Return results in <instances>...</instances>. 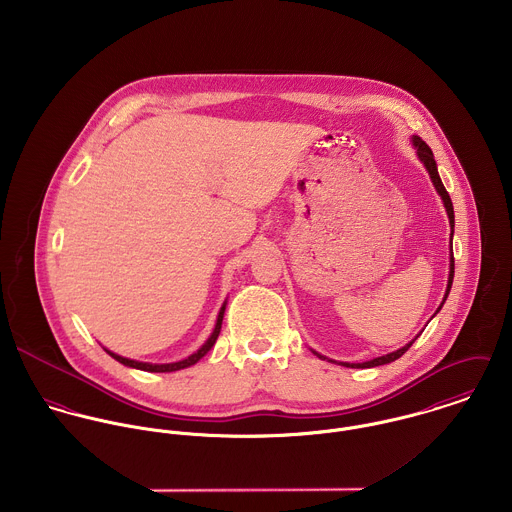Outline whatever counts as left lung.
I'll use <instances>...</instances> for the list:
<instances>
[{"label":"left lung","instance_id":"left-lung-1","mask_svg":"<svg viewBox=\"0 0 512 512\" xmlns=\"http://www.w3.org/2000/svg\"><path fill=\"white\" fill-rule=\"evenodd\" d=\"M410 144H412V147L416 149L418 159L424 163V167H426V171H428V175H430V179H432V183H434V187H436V191H438V195L441 197V203H443L445 213H447V219H449V230H451V232H449V276H447V288H445V293H443V299H441V303H439V307L436 309V313H439V309L443 307V303H445V299H447V295H449V290H451V284H453V270H455V262H453V228H455L453 203H451L449 193L445 191V187H443V183H441V179H439L438 163H436V159H434L432 149L428 147V144H426L422 138H418V136H412V138H410ZM436 313H434L432 317H436ZM418 337H420V333H418L410 343H406L404 347H400L398 351H392V353H388V355H382V357L370 359V361H365V363H343V361H333V359H327V357L319 355V353H317V351H313V349H311V353H313V355H317L321 361H329V363L347 366V368H372V366L388 365V363H392V361L400 359V357H402V355L412 347V343H414Z\"/></svg>","mask_w":512,"mask_h":512}]
</instances>
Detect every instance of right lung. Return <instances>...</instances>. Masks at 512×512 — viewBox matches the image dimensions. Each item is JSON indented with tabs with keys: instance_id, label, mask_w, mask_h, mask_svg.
<instances>
[{
	"instance_id": "obj_1",
	"label": "right lung",
	"mask_w": 512,
	"mask_h": 512,
	"mask_svg": "<svg viewBox=\"0 0 512 512\" xmlns=\"http://www.w3.org/2000/svg\"><path fill=\"white\" fill-rule=\"evenodd\" d=\"M224 309H226V299H224V303L220 305L219 315H217V323H215V329H213V333L209 335V339L193 353V355H189L187 359H181V361H175V363H144V361H134V359H126V357H122V355H118V353H112V351H108L106 347H104V351L112 357V359H116L118 363H122L124 366H130V368H138V370H146V372H175V370H181V368H189V366L195 365V363H199L211 349H213V345L217 343V339H219L220 327H222V317H224Z\"/></svg>"
}]
</instances>
